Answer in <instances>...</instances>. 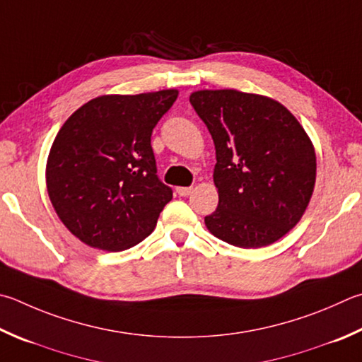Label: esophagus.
<instances>
[{
	"label": "esophagus",
	"mask_w": 362,
	"mask_h": 362,
	"mask_svg": "<svg viewBox=\"0 0 362 362\" xmlns=\"http://www.w3.org/2000/svg\"><path fill=\"white\" fill-rule=\"evenodd\" d=\"M175 189H177V194H179V196H188L189 193L193 192L192 187H177Z\"/></svg>",
	"instance_id": "1"
}]
</instances>
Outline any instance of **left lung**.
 Wrapping results in <instances>:
<instances>
[{
	"mask_svg": "<svg viewBox=\"0 0 362 362\" xmlns=\"http://www.w3.org/2000/svg\"><path fill=\"white\" fill-rule=\"evenodd\" d=\"M215 144L218 207L204 223L215 238L261 248L298 225L313 194L317 155L290 110L272 98L244 91L189 95Z\"/></svg>",
	"mask_w": 362,
	"mask_h": 362,
	"instance_id": "1",
	"label": "left lung"
}]
</instances>
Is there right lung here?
Wrapping results in <instances>:
<instances>
[{"instance_id": "add662e5", "label": "right lung", "mask_w": 362, "mask_h": 362, "mask_svg": "<svg viewBox=\"0 0 362 362\" xmlns=\"http://www.w3.org/2000/svg\"><path fill=\"white\" fill-rule=\"evenodd\" d=\"M177 96L175 88L98 96L58 131L45 166L47 193L85 245L122 252L152 234L173 189L156 175L150 137Z\"/></svg>"}]
</instances>
